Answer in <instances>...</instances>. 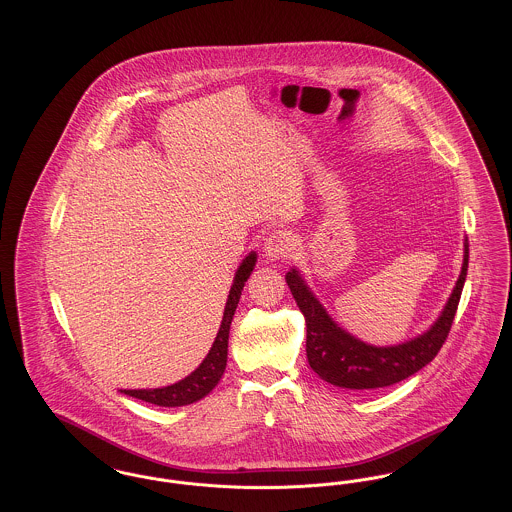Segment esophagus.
<instances>
[{
    "label": "esophagus",
    "mask_w": 512,
    "mask_h": 512,
    "mask_svg": "<svg viewBox=\"0 0 512 512\" xmlns=\"http://www.w3.org/2000/svg\"><path fill=\"white\" fill-rule=\"evenodd\" d=\"M293 242L292 236L288 232H274L267 238V244H265V257H267L270 263H276V261H282L286 259L290 253H292Z\"/></svg>",
    "instance_id": "esophagus-1"
}]
</instances>
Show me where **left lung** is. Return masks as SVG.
Returning a JSON list of instances; mask_svg holds the SVG:
<instances>
[{
	"label": "left lung",
	"instance_id": "8db88e82",
	"mask_svg": "<svg viewBox=\"0 0 512 512\" xmlns=\"http://www.w3.org/2000/svg\"><path fill=\"white\" fill-rule=\"evenodd\" d=\"M468 270V240L464 238L463 267L438 320L420 336L397 345H372L343 330L328 315L297 268L286 272L293 299L307 324V359L318 376L343 390H378L397 384L438 355L451 330Z\"/></svg>",
	"mask_w": 512,
	"mask_h": 512
}]
</instances>
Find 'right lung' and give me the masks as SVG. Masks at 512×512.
<instances>
[{
  "instance_id": "obj_1",
  "label": "right lung",
  "mask_w": 512,
  "mask_h": 512,
  "mask_svg": "<svg viewBox=\"0 0 512 512\" xmlns=\"http://www.w3.org/2000/svg\"><path fill=\"white\" fill-rule=\"evenodd\" d=\"M257 263V253L251 251L245 255L244 261L234 274V282L228 293L224 313H222V322H220L219 334L213 341L207 357L201 361V365L195 368L190 376L184 380L165 386V388H155V390H121L124 395L142 399L146 403H153L159 407H184L192 405L195 401L203 399L209 395L213 388L219 384L224 368H226V359H228V334H230V324L236 313V307L240 303L242 290H244L247 278L251 276L253 268Z\"/></svg>"
}]
</instances>
